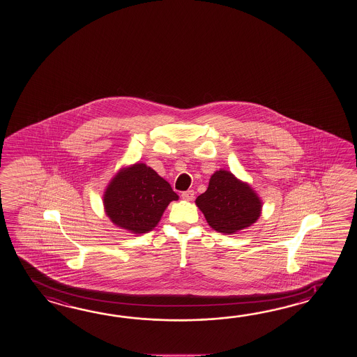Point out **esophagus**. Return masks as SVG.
<instances>
[{
	"label": "esophagus",
	"mask_w": 357,
	"mask_h": 357,
	"mask_svg": "<svg viewBox=\"0 0 357 357\" xmlns=\"http://www.w3.org/2000/svg\"><path fill=\"white\" fill-rule=\"evenodd\" d=\"M194 195H195V192L192 190H188V191L182 192L181 197L185 199V200H188V202H191L194 199Z\"/></svg>",
	"instance_id": "obj_1"
}]
</instances>
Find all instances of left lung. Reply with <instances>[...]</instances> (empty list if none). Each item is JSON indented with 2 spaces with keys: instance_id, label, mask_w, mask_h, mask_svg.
Segmentation results:
<instances>
[{
  "instance_id": "1",
  "label": "left lung",
  "mask_w": 357,
  "mask_h": 357,
  "mask_svg": "<svg viewBox=\"0 0 357 357\" xmlns=\"http://www.w3.org/2000/svg\"><path fill=\"white\" fill-rule=\"evenodd\" d=\"M208 225L217 232L234 235L250 227L261 214L263 202L248 182L226 169L215 171L208 189L195 200Z\"/></svg>"
}]
</instances>
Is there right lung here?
Returning <instances> with one entry per match:
<instances>
[{"label":"right lung","instance_id":"add662e5","mask_svg":"<svg viewBox=\"0 0 357 357\" xmlns=\"http://www.w3.org/2000/svg\"><path fill=\"white\" fill-rule=\"evenodd\" d=\"M174 200H178V195L171 185L139 162L119 169L103 194L107 217L134 235L152 231Z\"/></svg>","mask_w":357,"mask_h":357}]
</instances>
